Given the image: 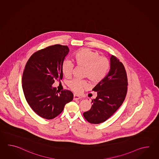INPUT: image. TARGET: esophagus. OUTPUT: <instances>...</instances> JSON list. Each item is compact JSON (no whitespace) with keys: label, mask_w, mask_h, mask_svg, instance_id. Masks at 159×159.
I'll return each mask as SVG.
<instances>
[{"label":"esophagus","mask_w":159,"mask_h":159,"mask_svg":"<svg viewBox=\"0 0 159 159\" xmlns=\"http://www.w3.org/2000/svg\"><path fill=\"white\" fill-rule=\"evenodd\" d=\"M80 98H81V97L80 96H78V95H77L75 94L74 96H73V100H78Z\"/></svg>","instance_id":"34e87169"}]
</instances>
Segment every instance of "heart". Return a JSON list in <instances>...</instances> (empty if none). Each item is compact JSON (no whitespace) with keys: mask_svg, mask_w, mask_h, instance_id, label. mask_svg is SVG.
Wrapping results in <instances>:
<instances>
[{"mask_svg":"<svg viewBox=\"0 0 159 159\" xmlns=\"http://www.w3.org/2000/svg\"><path fill=\"white\" fill-rule=\"evenodd\" d=\"M72 61L75 66L84 69L83 77L88 78L93 84H98L106 76L110 67L108 58L100 56L98 52L89 48H83L72 56ZM74 65L71 61L65 60L61 65V71L66 78L71 75ZM68 86L75 93H80L88 86L86 81L73 80L68 82Z\"/></svg>","mask_w":159,"mask_h":159,"instance_id":"obj_1","label":"heart"}]
</instances>
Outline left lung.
Wrapping results in <instances>:
<instances>
[{"label": "left lung", "instance_id": "obj_1", "mask_svg": "<svg viewBox=\"0 0 159 159\" xmlns=\"http://www.w3.org/2000/svg\"><path fill=\"white\" fill-rule=\"evenodd\" d=\"M127 85L124 65L118 58L111 56L110 71L93 89L97 92V97L92 100L90 110L83 114L84 118L92 124H99L107 120L125 101Z\"/></svg>", "mask_w": 159, "mask_h": 159}]
</instances>
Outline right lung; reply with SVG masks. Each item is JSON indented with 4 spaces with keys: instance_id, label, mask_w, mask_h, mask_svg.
I'll return each instance as SVG.
<instances>
[{
    "instance_id": "add662e5",
    "label": "right lung",
    "mask_w": 159,
    "mask_h": 159,
    "mask_svg": "<svg viewBox=\"0 0 159 159\" xmlns=\"http://www.w3.org/2000/svg\"><path fill=\"white\" fill-rule=\"evenodd\" d=\"M69 51L66 45L49 46L32 54L25 65L22 77L24 96L31 108L43 118H54L73 100L71 91L60 93L52 87L54 80L62 78L61 65Z\"/></svg>"
}]
</instances>
